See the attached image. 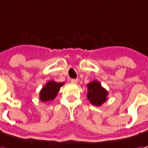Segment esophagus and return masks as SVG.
<instances>
[{"instance_id":"esophagus-1","label":"esophagus","mask_w":148,"mask_h":148,"mask_svg":"<svg viewBox=\"0 0 148 148\" xmlns=\"http://www.w3.org/2000/svg\"><path fill=\"white\" fill-rule=\"evenodd\" d=\"M71 83L72 84H77L78 83V79H71Z\"/></svg>"}]
</instances>
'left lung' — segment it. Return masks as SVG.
<instances>
[{"label": "left lung", "mask_w": 148, "mask_h": 148, "mask_svg": "<svg viewBox=\"0 0 148 148\" xmlns=\"http://www.w3.org/2000/svg\"><path fill=\"white\" fill-rule=\"evenodd\" d=\"M87 98L93 105L101 106L104 102H106L108 93L103 87H102L99 81H92L91 83L87 84Z\"/></svg>", "instance_id": "8db88e82"}]
</instances>
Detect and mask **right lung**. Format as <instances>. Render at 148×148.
<instances>
[{
	"label": "right lung",
	"mask_w": 148,
	"mask_h": 148,
	"mask_svg": "<svg viewBox=\"0 0 148 148\" xmlns=\"http://www.w3.org/2000/svg\"><path fill=\"white\" fill-rule=\"evenodd\" d=\"M64 85V83H57L55 81H49L42 88L40 92V100L42 102H48L55 99L60 87Z\"/></svg>",
	"instance_id": "obj_1"
}]
</instances>
